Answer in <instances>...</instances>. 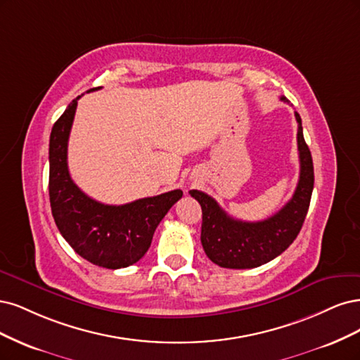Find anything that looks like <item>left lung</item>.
<instances>
[{
  "instance_id": "obj_1",
  "label": "left lung",
  "mask_w": 360,
  "mask_h": 360,
  "mask_svg": "<svg viewBox=\"0 0 360 360\" xmlns=\"http://www.w3.org/2000/svg\"><path fill=\"white\" fill-rule=\"evenodd\" d=\"M283 101L288 103L285 97ZM297 121V150L300 161L299 182L295 194L280 211L263 221L248 223L229 217L219 205L203 191L191 190V197L202 206V245L215 264L230 269H251L274 260L285 251L299 235L305 221L314 188V166L305 143L302 120Z\"/></svg>"
}]
</instances>
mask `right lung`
<instances>
[{
    "label": "right lung",
    "instance_id": "add662e5",
    "mask_svg": "<svg viewBox=\"0 0 360 360\" xmlns=\"http://www.w3.org/2000/svg\"><path fill=\"white\" fill-rule=\"evenodd\" d=\"M100 89L92 88L91 91ZM68 104L51 133L49 199L55 224L80 257L108 269L127 268L141 260L161 219L181 197V190L145 197L125 205H104L91 199L70 178L67 166L68 136L77 108Z\"/></svg>",
    "mask_w": 360,
    "mask_h": 360
}]
</instances>
